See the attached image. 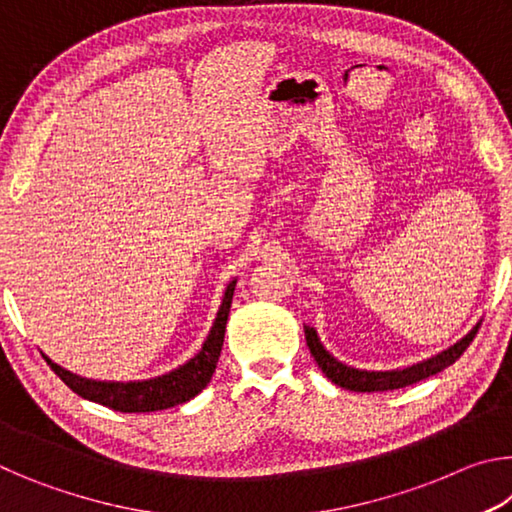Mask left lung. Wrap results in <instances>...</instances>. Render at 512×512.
I'll list each match as a JSON object with an SVG mask.
<instances>
[{
  "mask_svg": "<svg viewBox=\"0 0 512 512\" xmlns=\"http://www.w3.org/2000/svg\"><path fill=\"white\" fill-rule=\"evenodd\" d=\"M479 325L481 323H476L470 332L463 334L461 339L449 345V348L440 350L438 354H431V357L422 359L418 363H411V366L393 368V370H366V368L348 366V363L339 361L325 348L316 332V327L305 325V336H307L309 350L318 363V368L325 372L327 379H332L336 386L348 388V391H354V393H375V391L404 388L409 384H415V381L436 375V372L445 370L447 366H452V363L467 350V345L472 343L474 334L479 332Z\"/></svg>",
  "mask_w": 512,
  "mask_h": 512,
  "instance_id": "left-lung-1",
  "label": "left lung"
}]
</instances>
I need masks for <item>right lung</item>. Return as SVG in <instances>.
<instances>
[{
	"label": "right lung",
	"mask_w": 512,
	"mask_h": 512,
	"mask_svg": "<svg viewBox=\"0 0 512 512\" xmlns=\"http://www.w3.org/2000/svg\"><path fill=\"white\" fill-rule=\"evenodd\" d=\"M235 287L237 277L228 282V287L223 291L219 311H216L210 334L205 336L201 350H198L192 359L185 361L183 366L164 372V375L133 381H99L74 375V372H69L51 361L47 354H42V357L49 363V368L54 370L76 395H81L83 400L103 404L108 406V409L121 413H149L171 409V406L189 402L210 384L216 370V361L221 357L225 323H228Z\"/></svg>",
	"instance_id": "obj_1"
}]
</instances>
